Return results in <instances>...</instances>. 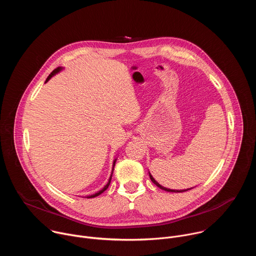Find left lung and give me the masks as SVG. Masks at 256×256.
<instances>
[{"instance_id": "obj_1", "label": "left lung", "mask_w": 256, "mask_h": 256, "mask_svg": "<svg viewBox=\"0 0 256 256\" xmlns=\"http://www.w3.org/2000/svg\"><path fill=\"white\" fill-rule=\"evenodd\" d=\"M150 178H151V180H152V182L154 184H156L159 188H161V190H166V192H186V190H192V188H190V190H169V188H163L162 186H160L158 182L153 178V176L150 174Z\"/></svg>"}]
</instances>
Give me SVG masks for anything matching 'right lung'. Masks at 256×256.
I'll return each mask as SVG.
<instances>
[{
	"label": "right lung",
	"mask_w": 256,
	"mask_h": 256,
	"mask_svg": "<svg viewBox=\"0 0 256 256\" xmlns=\"http://www.w3.org/2000/svg\"><path fill=\"white\" fill-rule=\"evenodd\" d=\"M62 70V68H54L52 72H50V76L48 77V79H46V82H48L54 74H56V72H58V70ZM116 159L114 160V165H116ZM112 172H114V169H112ZM112 176H110V178H109V180H108V182H107V184L100 190V192H96V194H91V196H87V198H95V196H98L99 194H101L103 192H105L107 188H108V186H109V184H110V181H112Z\"/></svg>",
	"instance_id": "add662e5"
}]
</instances>
